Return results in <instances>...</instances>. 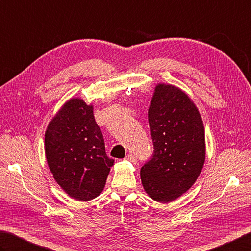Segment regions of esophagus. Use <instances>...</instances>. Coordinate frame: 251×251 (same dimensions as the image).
Here are the masks:
<instances>
[{
    "mask_svg": "<svg viewBox=\"0 0 251 251\" xmlns=\"http://www.w3.org/2000/svg\"><path fill=\"white\" fill-rule=\"evenodd\" d=\"M126 160H129V162H131V163H133V164H136V157L134 155H132V154H129L126 157Z\"/></svg>",
    "mask_w": 251,
    "mask_h": 251,
    "instance_id": "esophagus-1",
    "label": "esophagus"
}]
</instances>
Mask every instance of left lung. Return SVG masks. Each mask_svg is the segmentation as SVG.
<instances>
[{
  "instance_id": "left-lung-1",
  "label": "left lung",
  "mask_w": 251,
  "mask_h": 251,
  "mask_svg": "<svg viewBox=\"0 0 251 251\" xmlns=\"http://www.w3.org/2000/svg\"><path fill=\"white\" fill-rule=\"evenodd\" d=\"M154 154L141 168L150 198L168 203L196 182L205 160L204 126L199 110L182 89L158 83L149 108Z\"/></svg>"
}]
</instances>
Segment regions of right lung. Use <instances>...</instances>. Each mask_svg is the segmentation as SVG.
I'll return each instance as SVG.
<instances>
[{
	"label": "right lung",
	"mask_w": 251,
	"mask_h": 251,
	"mask_svg": "<svg viewBox=\"0 0 251 251\" xmlns=\"http://www.w3.org/2000/svg\"><path fill=\"white\" fill-rule=\"evenodd\" d=\"M93 105L71 98L47 126L45 153L56 183L78 201L100 195L115 160L106 154Z\"/></svg>",
	"instance_id": "1"
}]
</instances>
